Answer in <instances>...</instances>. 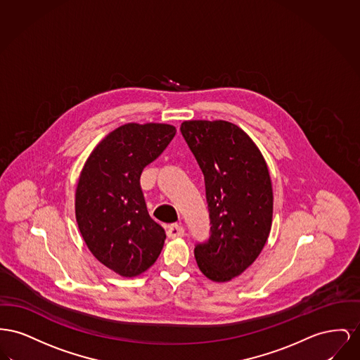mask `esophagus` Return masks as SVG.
<instances>
[{
    "label": "esophagus",
    "instance_id": "1",
    "mask_svg": "<svg viewBox=\"0 0 360 360\" xmlns=\"http://www.w3.org/2000/svg\"><path fill=\"white\" fill-rule=\"evenodd\" d=\"M167 234L169 238H177V237H183L186 234V229L177 224H173L171 226L168 227Z\"/></svg>",
    "mask_w": 360,
    "mask_h": 360
}]
</instances>
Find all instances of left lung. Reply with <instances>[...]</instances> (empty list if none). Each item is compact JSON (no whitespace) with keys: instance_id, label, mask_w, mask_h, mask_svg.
<instances>
[{"instance_id":"obj_1","label":"left lung","mask_w":360,"mask_h":360,"mask_svg":"<svg viewBox=\"0 0 360 360\" xmlns=\"http://www.w3.org/2000/svg\"><path fill=\"white\" fill-rule=\"evenodd\" d=\"M205 174L210 237L195 245L199 269L214 282L243 274L264 248L272 224V186L264 158L240 127L225 120L181 123Z\"/></svg>"}]
</instances>
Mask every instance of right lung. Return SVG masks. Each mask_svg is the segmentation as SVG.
I'll use <instances>...</instances> for the list:
<instances>
[{
  "mask_svg": "<svg viewBox=\"0 0 360 360\" xmlns=\"http://www.w3.org/2000/svg\"><path fill=\"white\" fill-rule=\"evenodd\" d=\"M174 135L171 124H124L97 145L79 174L81 236L96 259L122 276L145 272L164 246L165 230L148 212L139 177Z\"/></svg>",
  "mask_w": 360,
  "mask_h": 360,
  "instance_id": "right-lung-1",
  "label": "right lung"
}]
</instances>
